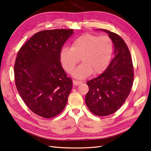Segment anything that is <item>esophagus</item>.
<instances>
[{"instance_id":"obj_1","label":"esophagus","mask_w":151,"mask_h":151,"mask_svg":"<svg viewBox=\"0 0 151 151\" xmlns=\"http://www.w3.org/2000/svg\"><path fill=\"white\" fill-rule=\"evenodd\" d=\"M73 84L75 85V86H78V85H80L81 84H82V82L78 81H75V80H73Z\"/></svg>"}]
</instances>
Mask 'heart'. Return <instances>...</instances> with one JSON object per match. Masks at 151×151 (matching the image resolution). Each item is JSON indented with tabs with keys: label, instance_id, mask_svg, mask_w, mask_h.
Segmentation results:
<instances>
[{
	"label": "heart",
	"instance_id": "heart-1",
	"mask_svg": "<svg viewBox=\"0 0 151 151\" xmlns=\"http://www.w3.org/2000/svg\"><path fill=\"white\" fill-rule=\"evenodd\" d=\"M113 51V41L108 36L85 34L74 40L71 47L62 48L60 60L63 68L70 73L81 58L82 63L73 73L76 78H84L92 73H103L110 63Z\"/></svg>",
	"mask_w": 151,
	"mask_h": 151
}]
</instances>
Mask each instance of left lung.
<instances>
[{"label":"left lung","instance_id":"1","mask_svg":"<svg viewBox=\"0 0 151 151\" xmlns=\"http://www.w3.org/2000/svg\"><path fill=\"white\" fill-rule=\"evenodd\" d=\"M108 33L114 45L115 57L101 75L87 82L89 91L86 104L93 114L107 116L115 113L129 95L134 81V70L130 50L118 34Z\"/></svg>","mask_w":151,"mask_h":151}]
</instances>
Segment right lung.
<instances>
[{
  "label": "right lung",
  "instance_id": "add662e5",
  "mask_svg": "<svg viewBox=\"0 0 151 151\" xmlns=\"http://www.w3.org/2000/svg\"><path fill=\"white\" fill-rule=\"evenodd\" d=\"M73 29L35 34L19 49L14 65L16 88L34 114L52 118L65 107L73 82L64 71L60 52Z\"/></svg>",
  "mask_w": 151,
  "mask_h": 151
}]
</instances>
